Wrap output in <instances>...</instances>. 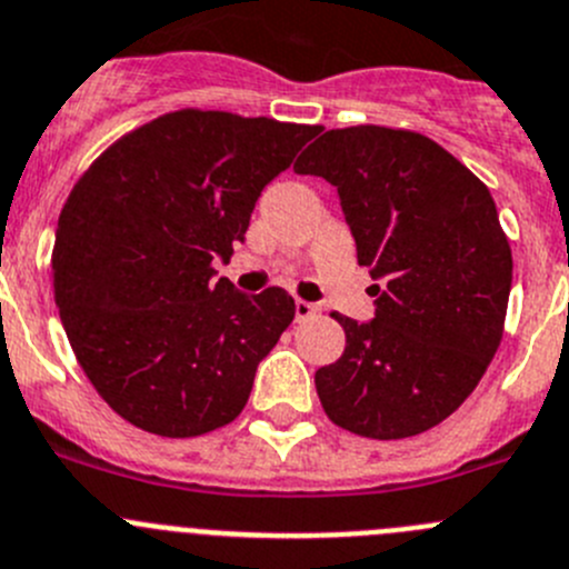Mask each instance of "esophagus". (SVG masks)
Returning a JSON list of instances; mask_svg holds the SVG:
<instances>
[{"instance_id":"1","label":"esophagus","mask_w":569,"mask_h":569,"mask_svg":"<svg viewBox=\"0 0 569 569\" xmlns=\"http://www.w3.org/2000/svg\"><path fill=\"white\" fill-rule=\"evenodd\" d=\"M311 315H317V306L315 302H306V300H295V317L297 320H309Z\"/></svg>"}]
</instances>
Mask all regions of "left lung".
Instances as JSON below:
<instances>
[{"instance_id": "8db88e82", "label": "left lung", "mask_w": 569, "mask_h": 569, "mask_svg": "<svg viewBox=\"0 0 569 569\" xmlns=\"http://www.w3.org/2000/svg\"><path fill=\"white\" fill-rule=\"evenodd\" d=\"M295 173L337 188L373 320L333 315L345 353L315 373L322 410L362 438L398 440L452 416L500 348L511 247L491 193L416 131H326Z\"/></svg>"}]
</instances>
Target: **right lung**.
<instances>
[{"label":"right lung","mask_w":569,"mask_h":569,"mask_svg":"<svg viewBox=\"0 0 569 569\" xmlns=\"http://www.w3.org/2000/svg\"><path fill=\"white\" fill-rule=\"evenodd\" d=\"M320 126L173 111L117 140L72 188L52 249L63 331L106 405L162 438L236 421L295 320L283 289L243 295L212 260Z\"/></svg>","instance_id":"add662e5"}]
</instances>
